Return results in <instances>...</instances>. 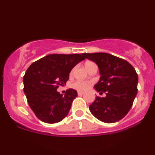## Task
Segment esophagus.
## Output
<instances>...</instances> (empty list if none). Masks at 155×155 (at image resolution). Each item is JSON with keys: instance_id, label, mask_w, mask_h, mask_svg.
<instances>
[{"instance_id": "obj_1", "label": "esophagus", "mask_w": 155, "mask_h": 155, "mask_svg": "<svg viewBox=\"0 0 155 155\" xmlns=\"http://www.w3.org/2000/svg\"><path fill=\"white\" fill-rule=\"evenodd\" d=\"M83 94H84L83 92H81V91L78 92V95H82Z\"/></svg>"}]
</instances>
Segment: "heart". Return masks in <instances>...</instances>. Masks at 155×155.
<instances>
[{"label":"heart","mask_w":155,"mask_h":155,"mask_svg":"<svg viewBox=\"0 0 155 155\" xmlns=\"http://www.w3.org/2000/svg\"><path fill=\"white\" fill-rule=\"evenodd\" d=\"M92 64H95L92 62H87L86 64H85V66L88 67L89 65H92ZM73 71H74V69L71 71V74H73ZM91 85V83L88 81H81V80H78V81H76L75 82H74L72 84V87L76 89V90H79V91H85Z\"/></svg>","instance_id":"heart-1"}]
</instances>
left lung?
Returning <instances> with one entry per match:
<instances>
[{
  "mask_svg": "<svg viewBox=\"0 0 155 155\" xmlns=\"http://www.w3.org/2000/svg\"><path fill=\"white\" fill-rule=\"evenodd\" d=\"M84 57L98 66L101 78L94 86L105 97L96 96L90 111L97 120L114 123L122 120L132 107L138 89V75L125 60L107 53H84Z\"/></svg>",
  "mask_w": 155,
  "mask_h": 155,
  "instance_id": "obj_1",
  "label": "left lung"
}]
</instances>
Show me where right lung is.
<instances>
[{
    "label": "right lung",
    "mask_w": 155,
    "mask_h": 155,
    "mask_svg": "<svg viewBox=\"0 0 155 155\" xmlns=\"http://www.w3.org/2000/svg\"><path fill=\"white\" fill-rule=\"evenodd\" d=\"M84 59L83 54H49L27 69L23 90L29 106L39 120L53 124L67 116L77 92L69 89L63 95L57 89L65 84L71 69Z\"/></svg>",
    "instance_id": "obj_1"
}]
</instances>
